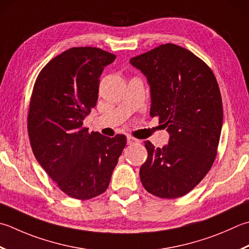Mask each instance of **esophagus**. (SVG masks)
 <instances>
[{
    "mask_svg": "<svg viewBox=\"0 0 249 249\" xmlns=\"http://www.w3.org/2000/svg\"><path fill=\"white\" fill-rule=\"evenodd\" d=\"M139 143V140L137 138L131 137V136H127V144H136Z\"/></svg>",
    "mask_w": 249,
    "mask_h": 249,
    "instance_id": "esophagus-1",
    "label": "esophagus"
}]
</instances>
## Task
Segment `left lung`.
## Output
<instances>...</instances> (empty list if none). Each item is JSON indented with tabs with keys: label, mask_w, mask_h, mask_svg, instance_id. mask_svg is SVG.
Listing matches in <instances>:
<instances>
[{
	"label": "left lung",
	"mask_w": 249,
	"mask_h": 249,
	"mask_svg": "<svg viewBox=\"0 0 249 249\" xmlns=\"http://www.w3.org/2000/svg\"><path fill=\"white\" fill-rule=\"evenodd\" d=\"M147 76L150 115L169 133L163 148L144 141L148 159L140 167L144 189L160 198H177L196 187L216 159L223 109L215 75L193 53L172 43L130 59Z\"/></svg>",
	"instance_id": "left-lung-1"
}]
</instances>
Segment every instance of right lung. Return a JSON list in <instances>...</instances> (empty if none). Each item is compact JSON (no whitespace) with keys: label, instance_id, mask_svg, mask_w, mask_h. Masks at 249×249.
Here are the masks:
<instances>
[{"label":"right lung","instance_id":"right-lung-1","mask_svg":"<svg viewBox=\"0 0 249 249\" xmlns=\"http://www.w3.org/2000/svg\"><path fill=\"white\" fill-rule=\"evenodd\" d=\"M115 58L97 47H72L53 58L34 83L28 113L33 154L73 198L104 193L126 145L124 135L109 138L83 126L97 104L101 73Z\"/></svg>","mask_w":249,"mask_h":249}]
</instances>
